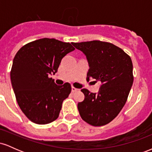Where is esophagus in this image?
<instances>
[{
	"label": "esophagus",
	"mask_w": 152,
	"mask_h": 152,
	"mask_svg": "<svg viewBox=\"0 0 152 152\" xmlns=\"http://www.w3.org/2000/svg\"><path fill=\"white\" fill-rule=\"evenodd\" d=\"M78 91V88H75V87H71V92H73V93H74V92H75V91Z\"/></svg>",
	"instance_id": "obj_1"
}]
</instances>
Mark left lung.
<instances>
[{
    "label": "left lung",
    "mask_w": 152,
    "mask_h": 152,
    "mask_svg": "<svg viewBox=\"0 0 152 152\" xmlns=\"http://www.w3.org/2000/svg\"><path fill=\"white\" fill-rule=\"evenodd\" d=\"M72 44L86 56L89 66L87 80L102 83L97 94L81 89L85 98L78 104L80 116L92 126H104L116 118L126 104L134 81L132 59L112 43L92 41Z\"/></svg>",
    "instance_id": "left-lung-1"
}]
</instances>
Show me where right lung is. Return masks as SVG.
<instances>
[{"instance_id": "right-lung-1", "label": "right lung", "mask_w": 152, "mask_h": 152, "mask_svg": "<svg viewBox=\"0 0 152 152\" xmlns=\"http://www.w3.org/2000/svg\"><path fill=\"white\" fill-rule=\"evenodd\" d=\"M74 49L69 43L45 38L27 43L15 54L11 84L19 107L34 123L46 124L58 117L71 87L69 83L58 86L49 75L57 72L62 58Z\"/></svg>"}]
</instances>
